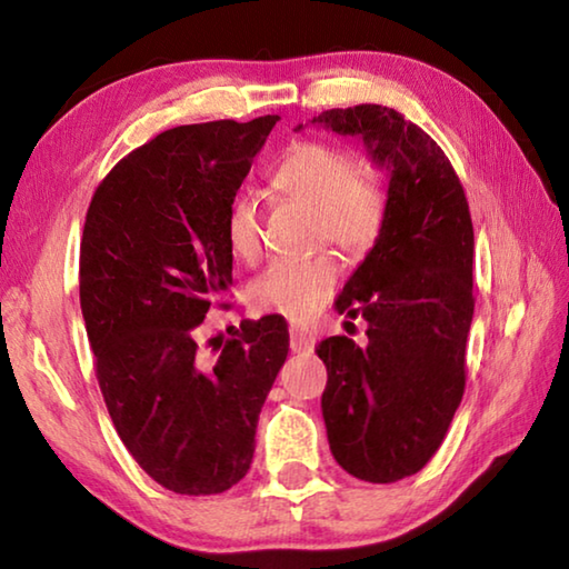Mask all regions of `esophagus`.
I'll use <instances>...</instances> for the list:
<instances>
[{
    "label": "esophagus",
    "mask_w": 569,
    "mask_h": 569,
    "mask_svg": "<svg viewBox=\"0 0 569 569\" xmlns=\"http://www.w3.org/2000/svg\"><path fill=\"white\" fill-rule=\"evenodd\" d=\"M313 333L301 326H291V351L293 353H311L313 351Z\"/></svg>",
    "instance_id": "obj_1"
}]
</instances>
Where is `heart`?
Masks as SVG:
<instances>
[{
	"label": "heart",
	"instance_id": "heart-1",
	"mask_svg": "<svg viewBox=\"0 0 569 569\" xmlns=\"http://www.w3.org/2000/svg\"><path fill=\"white\" fill-rule=\"evenodd\" d=\"M273 186L288 200L313 210L319 238L346 256H363L377 243L387 218V192L379 172L356 162L349 150L331 142H298L273 172ZM226 238L238 261L261 258V208L253 192L233 198L226 216ZM339 283L333 256L308 261H273L250 286V301L263 313L303 319Z\"/></svg>",
	"mask_w": 569,
	"mask_h": 569
}]
</instances>
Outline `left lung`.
Instances as JSON below:
<instances>
[{"label":"left lung","instance_id":"8db88e82","mask_svg":"<svg viewBox=\"0 0 569 569\" xmlns=\"http://www.w3.org/2000/svg\"><path fill=\"white\" fill-rule=\"evenodd\" d=\"M311 124L361 138L389 172L381 233L336 298V311L369 323V341L331 336L316 349L329 371L321 409L333 459L389 485L435 457L465 393L475 228L445 150L397 110L336 108Z\"/></svg>","mask_w":569,"mask_h":569}]
</instances>
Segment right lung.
Masks as SVG:
<instances>
[{
    "label": "right lung",
    "mask_w": 569,
    "mask_h": 569,
    "mask_svg": "<svg viewBox=\"0 0 569 569\" xmlns=\"http://www.w3.org/2000/svg\"><path fill=\"white\" fill-rule=\"evenodd\" d=\"M278 114L160 132L94 190L80 306L100 391L132 459L176 495H220L256 451L288 356L278 316L243 321L216 359L200 323L233 283L226 216Z\"/></svg>",
    "instance_id": "obj_1"
}]
</instances>
